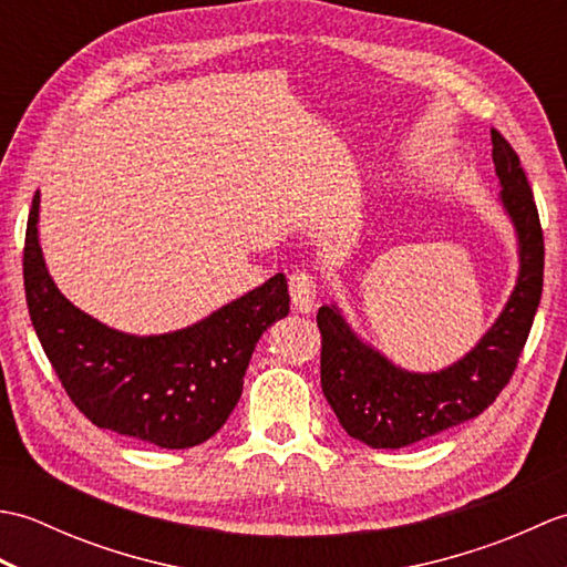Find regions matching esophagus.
<instances>
[{
  "label": "esophagus",
  "mask_w": 567,
  "mask_h": 567,
  "mask_svg": "<svg viewBox=\"0 0 567 567\" xmlns=\"http://www.w3.org/2000/svg\"><path fill=\"white\" fill-rule=\"evenodd\" d=\"M290 297H292V305L299 311H311L315 309L317 302V280L315 275H309L305 270H297L290 275Z\"/></svg>",
  "instance_id": "esophagus-1"
}]
</instances>
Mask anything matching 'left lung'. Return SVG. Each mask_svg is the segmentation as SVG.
<instances>
[{
  "label": "left lung",
  "mask_w": 567,
  "mask_h": 567,
  "mask_svg": "<svg viewBox=\"0 0 567 567\" xmlns=\"http://www.w3.org/2000/svg\"><path fill=\"white\" fill-rule=\"evenodd\" d=\"M499 199L519 240V277L492 329L439 372L392 365L348 327L336 305L319 309L321 390L348 436L370 449H404L475 419L507 388L544 290V231L519 155L492 128Z\"/></svg>",
  "instance_id": "obj_1"
}]
</instances>
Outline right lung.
Wrapping results in <instances>:
<instances>
[{
	"label": "right lung",
	"mask_w": 567,
	"mask_h": 567,
	"mask_svg": "<svg viewBox=\"0 0 567 567\" xmlns=\"http://www.w3.org/2000/svg\"><path fill=\"white\" fill-rule=\"evenodd\" d=\"M35 192L23 244L29 317L68 396L94 426L161 449H192L234 412L256 343L290 315L282 272L187 329L131 336L60 295L39 244Z\"/></svg>",
	"instance_id": "add662e5"
}]
</instances>
